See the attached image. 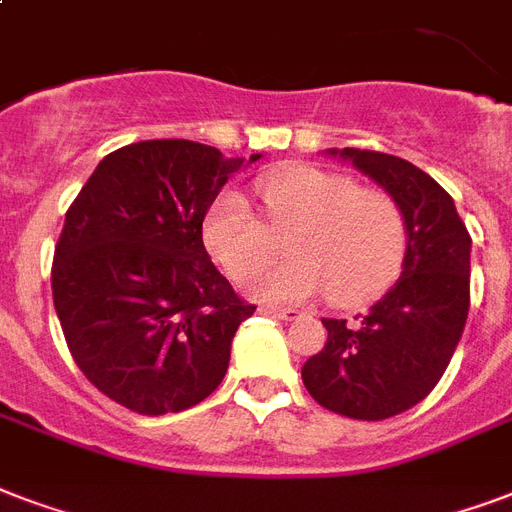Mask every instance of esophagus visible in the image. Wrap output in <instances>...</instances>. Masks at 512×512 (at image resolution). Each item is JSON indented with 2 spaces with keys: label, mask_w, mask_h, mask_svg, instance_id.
I'll return each mask as SVG.
<instances>
[{
  "label": "esophagus",
  "mask_w": 512,
  "mask_h": 512,
  "mask_svg": "<svg viewBox=\"0 0 512 512\" xmlns=\"http://www.w3.org/2000/svg\"><path fill=\"white\" fill-rule=\"evenodd\" d=\"M263 313H268V316L281 321H297L303 316V311H297V308H276V305H265Z\"/></svg>",
  "instance_id": "esophagus-1"
}]
</instances>
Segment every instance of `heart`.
I'll use <instances>...</instances> for the list:
<instances>
[{
	"instance_id": "obj_1",
	"label": "heart",
	"mask_w": 512,
	"mask_h": 512,
	"mask_svg": "<svg viewBox=\"0 0 512 512\" xmlns=\"http://www.w3.org/2000/svg\"><path fill=\"white\" fill-rule=\"evenodd\" d=\"M268 225L244 196L223 193L201 223V239L233 281L249 279L287 240L292 257L257 273L252 295L292 303L329 292L342 308L393 284L406 252V220L393 196L340 172L289 167L255 183Z\"/></svg>"
}]
</instances>
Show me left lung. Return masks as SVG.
<instances>
[{
    "instance_id": "obj_1",
    "label": "left lung",
    "mask_w": 512,
    "mask_h": 512,
    "mask_svg": "<svg viewBox=\"0 0 512 512\" xmlns=\"http://www.w3.org/2000/svg\"><path fill=\"white\" fill-rule=\"evenodd\" d=\"M396 199L406 220L401 279L356 324L324 319L327 345L305 361L308 393L329 412L388 420L420 404L452 361L470 308V233L452 196L406 159L329 148Z\"/></svg>"
}]
</instances>
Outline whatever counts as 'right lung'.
I'll use <instances>...</instances> for the list:
<instances>
[{
  "instance_id": "right-lung-1",
  "label": "right lung",
  "mask_w": 512,
  "mask_h": 512,
  "mask_svg": "<svg viewBox=\"0 0 512 512\" xmlns=\"http://www.w3.org/2000/svg\"><path fill=\"white\" fill-rule=\"evenodd\" d=\"M241 164L193 140H143L108 154L68 207L52 260L55 313L84 377L132 412L204 401L255 313L201 239Z\"/></svg>"
}]
</instances>
